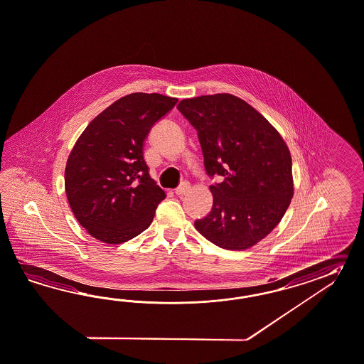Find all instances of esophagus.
I'll use <instances>...</instances> for the list:
<instances>
[{"label":"esophagus","mask_w":364,"mask_h":364,"mask_svg":"<svg viewBox=\"0 0 364 364\" xmlns=\"http://www.w3.org/2000/svg\"><path fill=\"white\" fill-rule=\"evenodd\" d=\"M190 188H191L190 183H188V182H183L181 186L176 188V191H174V193H176V196H185V194H187V193L190 191Z\"/></svg>","instance_id":"1"}]
</instances>
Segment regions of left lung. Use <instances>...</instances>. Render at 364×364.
Listing matches in <instances>:
<instances>
[{"label": "left lung", "instance_id": "8db88e82", "mask_svg": "<svg viewBox=\"0 0 364 364\" xmlns=\"http://www.w3.org/2000/svg\"><path fill=\"white\" fill-rule=\"evenodd\" d=\"M178 109L198 131L213 210L196 220L215 245L242 251L280 223L294 194L291 157L280 133L260 112L231 94L183 99Z\"/></svg>", "mask_w": 364, "mask_h": 364}]
</instances>
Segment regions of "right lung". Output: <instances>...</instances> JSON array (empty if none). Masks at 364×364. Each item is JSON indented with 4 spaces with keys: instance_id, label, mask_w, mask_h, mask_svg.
Wrapping results in <instances>:
<instances>
[{
    "instance_id": "right-lung-1",
    "label": "right lung",
    "mask_w": 364,
    "mask_h": 364,
    "mask_svg": "<svg viewBox=\"0 0 364 364\" xmlns=\"http://www.w3.org/2000/svg\"><path fill=\"white\" fill-rule=\"evenodd\" d=\"M177 97L134 92L116 100L87 125L65 170V196L92 237L128 242L149 227L165 191L150 177L144 142Z\"/></svg>"
}]
</instances>
